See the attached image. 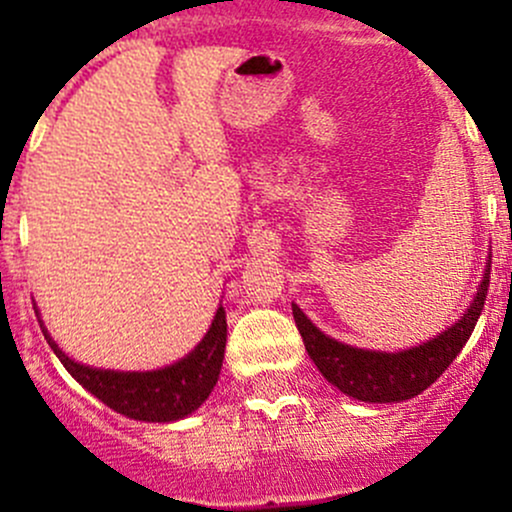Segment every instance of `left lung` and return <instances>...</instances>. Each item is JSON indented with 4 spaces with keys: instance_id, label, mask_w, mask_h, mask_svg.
Listing matches in <instances>:
<instances>
[{
    "instance_id": "obj_1",
    "label": "left lung",
    "mask_w": 512,
    "mask_h": 512,
    "mask_svg": "<svg viewBox=\"0 0 512 512\" xmlns=\"http://www.w3.org/2000/svg\"><path fill=\"white\" fill-rule=\"evenodd\" d=\"M488 285L490 262L471 309L451 329H446L421 347L396 354L366 352V349H356L337 342V339H329L304 317L297 304H292V314L309 359L317 364V369L322 371L329 384H334L352 399L369 401V404H391V401H406L426 391L451 366V361L456 359L476 329Z\"/></svg>"
}]
</instances>
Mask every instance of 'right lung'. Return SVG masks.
<instances>
[{"instance_id":"obj_1","label":"right lung","mask_w":512,"mask_h":512,"mask_svg":"<svg viewBox=\"0 0 512 512\" xmlns=\"http://www.w3.org/2000/svg\"><path fill=\"white\" fill-rule=\"evenodd\" d=\"M39 327L66 371L84 389L101 399L108 409L136 418V421L165 423L193 414L213 391L225 359L227 322L223 307L218 309L213 327L208 329L205 339L193 352L180 359L178 364L158 371H106L76 364L56 347L54 339L46 334L44 324L39 322Z\"/></svg>"}]
</instances>
